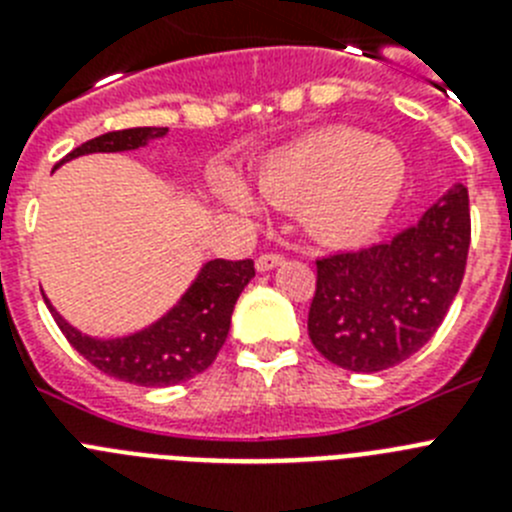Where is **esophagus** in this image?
I'll return each mask as SVG.
<instances>
[{
  "mask_svg": "<svg viewBox=\"0 0 512 512\" xmlns=\"http://www.w3.org/2000/svg\"><path fill=\"white\" fill-rule=\"evenodd\" d=\"M279 264H284L282 253H261L259 259H256V269L259 271H269Z\"/></svg>",
  "mask_w": 512,
  "mask_h": 512,
  "instance_id": "esophagus-1",
  "label": "esophagus"
}]
</instances>
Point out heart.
Instances as JSON below:
<instances>
[{
	"label": "heart",
	"mask_w": 512,
	"mask_h": 512,
	"mask_svg": "<svg viewBox=\"0 0 512 512\" xmlns=\"http://www.w3.org/2000/svg\"><path fill=\"white\" fill-rule=\"evenodd\" d=\"M408 182L400 148L354 128H325L271 156L259 171V192L277 207L305 205L310 233L330 243H356L390 217ZM223 197L241 210L253 202L238 184Z\"/></svg>",
	"instance_id": "b5f03b06"
}]
</instances>
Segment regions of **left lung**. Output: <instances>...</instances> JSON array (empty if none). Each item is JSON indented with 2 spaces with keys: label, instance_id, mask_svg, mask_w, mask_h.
Instances as JSON below:
<instances>
[{
  "label": "left lung",
  "instance_id": "1",
  "mask_svg": "<svg viewBox=\"0 0 512 512\" xmlns=\"http://www.w3.org/2000/svg\"><path fill=\"white\" fill-rule=\"evenodd\" d=\"M469 241V194L456 184L392 241L315 261L312 346L330 364L364 374L418 354L459 292Z\"/></svg>",
  "mask_w": 512,
  "mask_h": 512
}]
</instances>
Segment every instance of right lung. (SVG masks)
Masks as SVG:
<instances>
[{"label":"right lung","mask_w":512,"mask_h":512,"mask_svg":"<svg viewBox=\"0 0 512 512\" xmlns=\"http://www.w3.org/2000/svg\"><path fill=\"white\" fill-rule=\"evenodd\" d=\"M169 128H128L112 130L99 138L81 143L63 161H71L84 153H117L143 148L148 140L164 138ZM58 161L56 166H61ZM251 259L207 261L192 287L182 295L164 318L133 336L122 338H92L69 325L53 310L58 328L66 341L79 351L99 372L110 374L120 382L140 384V387H171L197 377L220 354L230 330L235 300L243 287L253 279Z\"/></svg>","instance_id":"add662e5"}]
</instances>
